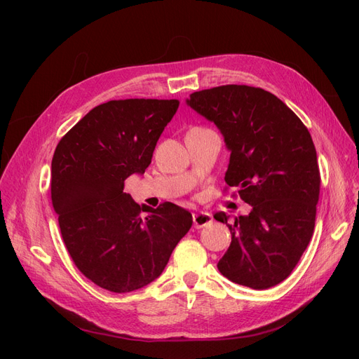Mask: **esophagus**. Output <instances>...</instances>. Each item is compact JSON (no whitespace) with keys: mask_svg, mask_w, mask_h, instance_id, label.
Instances as JSON below:
<instances>
[{"mask_svg":"<svg viewBox=\"0 0 359 359\" xmlns=\"http://www.w3.org/2000/svg\"><path fill=\"white\" fill-rule=\"evenodd\" d=\"M212 220V217L210 212H196L193 215V223L196 229H201V227H205L206 224H210Z\"/></svg>","mask_w":359,"mask_h":359,"instance_id":"1","label":"esophagus"}]
</instances>
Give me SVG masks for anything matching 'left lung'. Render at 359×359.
Here are the masks:
<instances>
[{"label": "left lung", "mask_w": 359, "mask_h": 359, "mask_svg": "<svg viewBox=\"0 0 359 359\" xmlns=\"http://www.w3.org/2000/svg\"><path fill=\"white\" fill-rule=\"evenodd\" d=\"M187 104L214 123L231 151L224 181L252 205L229 223L232 241L217 264L233 283L268 289L290 276L314 231L320 173L307 127L278 97L247 85L190 94Z\"/></svg>", "instance_id": "1"}]
</instances>
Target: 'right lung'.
Returning a JSON list of instances; mask_svg holds the SVG:
<instances>
[{
    "instance_id": "right-lung-1",
    "label": "right lung",
    "mask_w": 359,
    "mask_h": 359,
    "mask_svg": "<svg viewBox=\"0 0 359 359\" xmlns=\"http://www.w3.org/2000/svg\"><path fill=\"white\" fill-rule=\"evenodd\" d=\"M178 106L157 99L99 104L53 153L50 196L64 244L81 273L106 290L127 293L154 281L191 227L181 206H139L124 193V181L149 166Z\"/></svg>"
}]
</instances>
